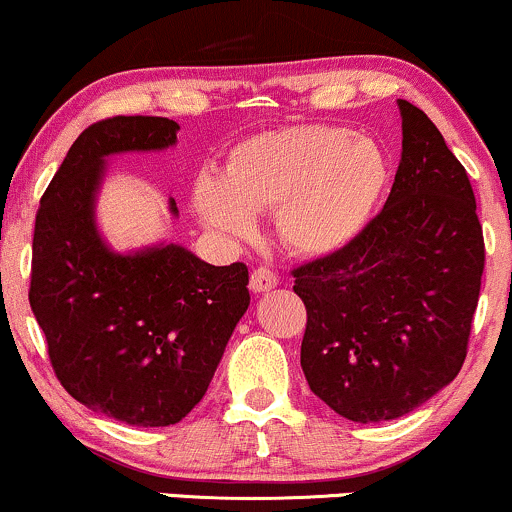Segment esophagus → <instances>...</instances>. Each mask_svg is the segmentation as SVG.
Returning <instances> with one entry per match:
<instances>
[{
  "instance_id": "esophagus-1",
  "label": "esophagus",
  "mask_w": 512,
  "mask_h": 512,
  "mask_svg": "<svg viewBox=\"0 0 512 512\" xmlns=\"http://www.w3.org/2000/svg\"><path fill=\"white\" fill-rule=\"evenodd\" d=\"M276 284H279V274H276L272 267H267V264L257 267L255 272H252V276H250V289L255 291V293L274 289Z\"/></svg>"
}]
</instances>
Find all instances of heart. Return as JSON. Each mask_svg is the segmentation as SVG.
Returning a JSON list of instances; mask_svg holds the SVG:
<instances>
[{"label":"heart","instance_id":"obj_1","mask_svg":"<svg viewBox=\"0 0 512 512\" xmlns=\"http://www.w3.org/2000/svg\"><path fill=\"white\" fill-rule=\"evenodd\" d=\"M390 170L370 139L342 127L257 134L231 151L223 178L195 182L202 221L231 238L252 233V211H274L276 233L298 255L346 248L378 207Z\"/></svg>","mask_w":512,"mask_h":512}]
</instances>
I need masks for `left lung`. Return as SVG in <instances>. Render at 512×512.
Returning a JSON list of instances; mask_svg holds the SVG:
<instances>
[{"label":"left lung","instance_id":"1","mask_svg":"<svg viewBox=\"0 0 512 512\" xmlns=\"http://www.w3.org/2000/svg\"><path fill=\"white\" fill-rule=\"evenodd\" d=\"M402 161L349 245L293 269L310 390L356 424L407 414L460 373L486 250L467 170L424 110L399 101Z\"/></svg>","mask_w":512,"mask_h":512}]
</instances>
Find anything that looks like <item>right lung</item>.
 <instances>
[{"label": "right lung", "mask_w": 512, "mask_h": 512, "mask_svg": "<svg viewBox=\"0 0 512 512\" xmlns=\"http://www.w3.org/2000/svg\"><path fill=\"white\" fill-rule=\"evenodd\" d=\"M168 117L115 115L79 134L40 199L31 301L64 390L132 426H170L204 397L250 305L248 267L180 245L115 255L93 226L103 158L175 144ZM175 209V202H170Z\"/></svg>", "instance_id": "1"}]
</instances>
